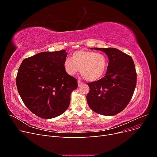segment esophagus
<instances>
[{"mask_svg": "<svg viewBox=\"0 0 157 157\" xmlns=\"http://www.w3.org/2000/svg\"><path fill=\"white\" fill-rule=\"evenodd\" d=\"M83 84V82L82 81H80V80H78V86H80L81 85Z\"/></svg>", "mask_w": 157, "mask_h": 157, "instance_id": "34e87169", "label": "esophagus"}]
</instances>
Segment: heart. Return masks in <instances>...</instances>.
<instances>
[{
	"instance_id": "heart-1",
	"label": "heart",
	"mask_w": 157,
	"mask_h": 157,
	"mask_svg": "<svg viewBox=\"0 0 157 157\" xmlns=\"http://www.w3.org/2000/svg\"><path fill=\"white\" fill-rule=\"evenodd\" d=\"M107 64L108 59L105 54L79 50L74 52L72 59L67 58L65 60L64 67L69 75H74L80 71L85 80L93 82L98 80L104 75Z\"/></svg>"
}]
</instances>
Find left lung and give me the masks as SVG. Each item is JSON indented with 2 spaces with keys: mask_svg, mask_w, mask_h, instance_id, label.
I'll return each instance as SVG.
<instances>
[{
  "mask_svg": "<svg viewBox=\"0 0 157 157\" xmlns=\"http://www.w3.org/2000/svg\"><path fill=\"white\" fill-rule=\"evenodd\" d=\"M105 53L107 73L98 81L88 83L90 108L99 115L113 116L124 110L134 94L137 75L132 57L114 48H92Z\"/></svg>",
  "mask_w": 157,
  "mask_h": 157,
  "instance_id": "left-lung-1",
  "label": "left lung"
}]
</instances>
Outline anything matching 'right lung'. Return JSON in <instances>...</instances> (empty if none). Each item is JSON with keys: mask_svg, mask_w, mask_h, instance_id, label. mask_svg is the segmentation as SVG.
<instances>
[{"mask_svg": "<svg viewBox=\"0 0 157 157\" xmlns=\"http://www.w3.org/2000/svg\"><path fill=\"white\" fill-rule=\"evenodd\" d=\"M65 50L43 52L25 59L16 77L19 94L35 115L50 119L63 114L78 87L77 80L67 73Z\"/></svg>", "mask_w": 157, "mask_h": 157, "instance_id": "right-lung-1", "label": "right lung"}]
</instances>
